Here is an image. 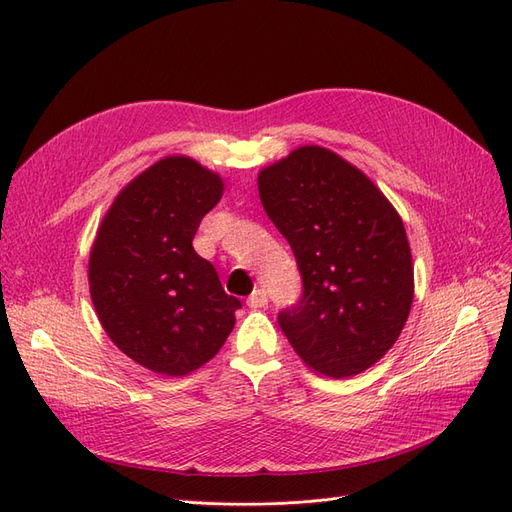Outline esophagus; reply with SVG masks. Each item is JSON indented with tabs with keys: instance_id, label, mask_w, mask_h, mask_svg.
<instances>
[{
	"instance_id": "obj_1",
	"label": "esophagus",
	"mask_w": 512,
	"mask_h": 512,
	"mask_svg": "<svg viewBox=\"0 0 512 512\" xmlns=\"http://www.w3.org/2000/svg\"><path fill=\"white\" fill-rule=\"evenodd\" d=\"M269 303V294L265 288H256L250 297H247V305L250 307H267Z\"/></svg>"
}]
</instances>
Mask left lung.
I'll return each instance as SVG.
<instances>
[{"mask_svg": "<svg viewBox=\"0 0 512 512\" xmlns=\"http://www.w3.org/2000/svg\"><path fill=\"white\" fill-rule=\"evenodd\" d=\"M258 194L290 243L301 299L277 322L301 361L350 378L393 348L414 297V267L395 207L359 168L307 145L262 168Z\"/></svg>", "mask_w": 512, "mask_h": 512, "instance_id": "left-lung-1", "label": "left lung"}]
</instances>
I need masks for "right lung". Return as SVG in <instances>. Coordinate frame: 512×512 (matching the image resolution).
Masks as SVG:
<instances>
[{
	"label": "right lung",
	"instance_id": "add662e5",
	"mask_svg": "<svg viewBox=\"0 0 512 512\" xmlns=\"http://www.w3.org/2000/svg\"><path fill=\"white\" fill-rule=\"evenodd\" d=\"M222 192L220 175L192 158H164L119 192L91 247L89 292L102 327L153 374L203 367L235 327L241 301L192 247Z\"/></svg>",
	"mask_w": 512,
	"mask_h": 512
}]
</instances>
